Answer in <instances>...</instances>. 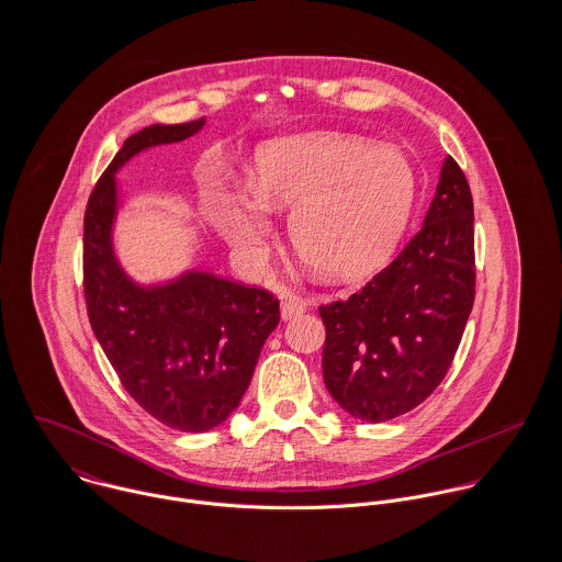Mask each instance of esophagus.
<instances>
[{
    "instance_id": "1",
    "label": "esophagus",
    "mask_w": 562,
    "mask_h": 562,
    "mask_svg": "<svg viewBox=\"0 0 562 562\" xmlns=\"http://www.w3.org/2000/svg\"><path fill=\"white\" fill-rule=\"evenodd\" d=\"M307 310V303L296 294H285L281 299V318L292 321L294 316H301Z\"/></svg>"
}]
</instances>
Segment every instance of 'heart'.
<instances>
[{
    "label": "heart",
    "instance_id": "obj_1",
    "mask_svg": "<svg viewBox=\"0 0 562 562\" xmlns=\"http://www.w3.org/2000/svg\"><path fill=\"white\" fill-rule=\"evenodd\" d=\"M252 194L221 192L212 216L221 234L257 257L268 207H288L296 252L328 281L374 270L401 240L417 196L408 160L361 138L303 134L263 143L250 166Z\"/></svg>",
    "mask_w": 562,
    "mask_h": 562
}]
</instances>
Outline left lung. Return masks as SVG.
I'll return each mask as SVG.
<instances>
[{
  "label": "left lung",
  "mask_w": 562,
  "mask_h": 562,
  "mask_svg": "<svg viewBox=\"0 0 562 562\" xmlns=\"http://www.w3.org/2000/svg\"><path fill=\"white\" fill-rule=\"evenodd\" d=\"M474 290V201L448 156L424 225L401 255L348 301L321 305L328 394L372 424L426 401L450 370Z\"/></svg>",
  "instance_id": "left-lung-1"
}]
</instances>
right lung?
<instances>
[{
	"label": "right lung",
	"instance_id": "add662e5",
	"mask_svg": "<svg viewBox=\"0 0 562 562\" xmlns=\"http://www.w3.org/2000/svg\"><path fill=\"white\" fill-rule=\"evenodd\" d=\"M203 125L205 119L151 125L130 136L97 181L83 216V294L92 333L127 394L183 432L212 430L238 408L261 346L281 318L279 301L266 290L205 270L143 285L116 259V172L134 156L181 143Z\"/></svg>",
	"mask_w": 562,
	"mask_h": 562
}]
</instances>
